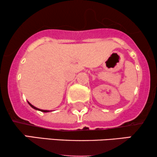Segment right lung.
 I'll return each mask as SVG.
<instances>
[{
  "label": "right lung",
  "mask_w": 157,
  "mask_h": 157,
  "mask_svg": "<svg viewBox=\"0 0 157 157\" xmlns=\"http://www.w3.org/2000/svg\"><path fill=\"white\" fill-rule=\"evenodd\" d=\"M28 103H29V104L30 105V106H31V107H32L33 109H36V110H39V111H41V112H50L49 110H43V109H38V108L35 107V106H33L32 104H31L30 103H29V102H28Z\"/></svg>",
  "instance_id": "add662e5"
}]
</instances>
